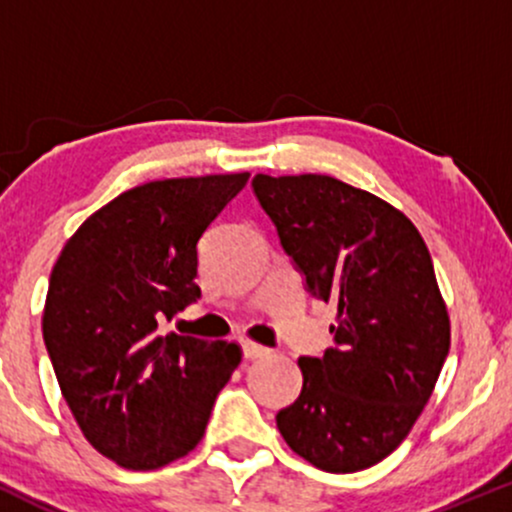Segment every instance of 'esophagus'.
I'll return each instance as SVG.
<instances>
[{"label":"esophagus","mask_w":512,"mask_h":512,"mask_svg":"<svg viewBox=\"0 0 512 512\" xmlns=\"http://www.w3.org/2000/svg\"><path fill=\"white\" fill-rule=\"evenodd\" d=\"M240 346H243L245 358H262V356L269 354L267 346H262V344H257V342H250V339H243V342H240Z\"/></svg>","instance_id":"obj_1"}]
</instances>
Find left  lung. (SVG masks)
<instances>
[{
  "mask_svg": "<svg viewBox=\"0 0 512 512\" xmlns=\"http://www.w3.org/2000/svg\"><path fill=\"white\" fill-rule=\"evenodd\" d=\"M281 248L322 301L334 346L303 356V390L276 428L303 460L361 472L409 436L450 351L431 252L402 211L330 175H255Z\"/></svg>",
  "mask_w": 512,
  "mask_h": 512,
  "instance_id": "1",
  "label": "left lung"
}]
</instances>
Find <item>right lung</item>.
<instances>
[{
  "instance_id": "add662e5",
  "label": "right lung",
  "mask_w": 512,
  "mask_h": 512,
  "mask_svg": "<svg viewBox=\"0 0 512 512\" xmlns=\"http://www.w3.org/2000/svg\"><path fill=\"white\" fill-rule=\"evenodd\" d=\"M250 173L170 178L122 192L76 228L50 274L43 339L62 397L101 455L166 467L195 450L236 342H204L158 320L199 298L197 243Z\"/></svg>"
}]
</instances>
